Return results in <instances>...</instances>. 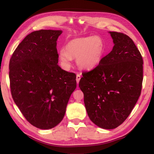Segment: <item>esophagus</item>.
I'll return each instance as SVG.
<instances>
[{"label": "esophagus", "mask_w": 154, "mask_h": 154, "mask_svg": "<svg viewBox=\"0 0 154 154\" xmlns=\"http://www.w3.org/2000/svg\"><path fill=\"white\" fill-rule=\"evenodd\" d=\"M80 79H81L80 74H76V82H77V83H78L79 82H80Z\"/></svg>", "instance_id": "34e87169"}]
</instances>
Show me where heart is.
I'll return each mask as SVG.
<instances>
[{"label":"heart","mask_w":154,"mask_h":154,"mask_svg":"<svg viewBox=\"0 0 154 154\" xmlns=\"http://www.w3.org/2000/svg\"><path fill=\"white\" fill-rule=\"evenodd\" d=\"M105 53V43L100 36H87L71 40L66 49L59 51L58 58L65 69L71 66L72 58H76L79 68L91 70L98 66Z\"/></svg>","instance_id":"heart-1"}]
</instances>
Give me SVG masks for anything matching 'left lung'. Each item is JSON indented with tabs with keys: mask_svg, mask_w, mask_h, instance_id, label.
<instances>
[{
	"mask_svg": "<svg viewBox=\"0 0 154 154\" xmlns=\"http://www.w3.org/2000/svg\"><path fill=\"white\" fill-rule=\"evenodd\" d=\"M114 45L98 66L83 72L79 87L87 114L97 127L113 129L128 118L141 95L143 60L133 40L109 31Z\"/></svg>",
	"mask_w": 154,
	"mask_h": 154,
	"instance_id": "obj_1",
	"label": "left lung"
}]
</instances>
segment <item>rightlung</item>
I'll use <instances>...</instances> for the list:
<instances>
[{
  "label": "right lung",
  "mask_w": 154,
  "mask_h": 154,
  "mask_svg": "<svg viewBox=\"0 0 154 154\" xmlns=\"http://www.w3.org/2000/svg\"><path fill=\"white\" fill-rule=\"evenodd\" d=\"M60 30L41 29L27 35L10 61L12 97L24 118L40 129H50L63 119L76 74L58 65L57 41Z\"/></svg>",
  "instance_id": "add662e5"
}]
</instances>
